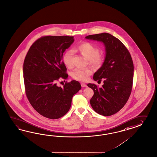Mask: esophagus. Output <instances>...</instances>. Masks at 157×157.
Instances as JSON below:
<instances>
[{"mask_svg": "<svg viewBox=\"0 0 157 157\" xmlns=\"http://www.w3.org/2000/svg\"><path fill=\"white\" fill-rule=\"evenodd\" d=\"M81 86L82 87H86L87 86L86 85V83H81Z\"/></svg>", "mask_w": 157, "mask_h": 157, "instance_id": "obj_1", "label": "esophagus"}]
</instances>
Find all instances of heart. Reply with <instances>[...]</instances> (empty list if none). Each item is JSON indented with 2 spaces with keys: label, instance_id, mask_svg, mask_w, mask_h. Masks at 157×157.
Masks as SVG:
<instances>
[{
  "label": "heart",
  "instance_id": "heart-1",
  "mask_svg": "<svg viewBox=\"0 0 157 157\" xmlns=\"http://www.w3.org/2000/svg\"><path fill=\"white\" fill-rule=\"evenodd\" d=\"M75 51L88 60L89 64L95 68H99L104 63V57L100 54V49L94 44L89 42H83L79 44L75 48ZM73 51L67 50L64 53L63 60L68 68L72 67V58ZM92 74L90 68H76L72 72L71 76L74 79L79 81H87Z\"/></svg>",
  "mask_w": 157,
  "mask_h": 157
}]
</instances>
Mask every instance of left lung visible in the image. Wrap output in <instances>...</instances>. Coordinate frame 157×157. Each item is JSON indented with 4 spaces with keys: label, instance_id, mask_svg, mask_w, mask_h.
<instances>
[{
    "label": "left lung",
    "instance_id": "8db88e82",
    "mask_svg": "<svg viewBox=\"0 0 157 157\" xmlns=\"http://www.w3.org/2000/svg\"><path fill=\"white\" fill-rule=\"evenodd\" d=\"M85 38L102 42L106 51L102 66L93 76L95 81H104V85L99 88L94 83L87 84L94 91L90 100L91 106L101 115H113L123 108L131 93L133 79L132 57L122 42L110 34H93Z\"/></svg>",
    "mask_w": 157,
    "mask_h": 157
}]
</instances>
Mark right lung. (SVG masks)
Segmentation results:
<instances>
[{"instance_id": "1", "label": "right lung", "mask_w": 157, "mask_h": 157, "mask_svg": "<svg viewBox=\"0 0 157 157\" xmlns=\"http://www.w3.org/2000/svg\"><path fill=\"white\" fill-rule=\"evenodd\" d=\"M74 41L73 36H47L38 38L29 49L24 63L25 92L29 102L38 113L51 119L66 114L73 95L81 89L76 81L57 85L66 79L63 53Z\"/></svg>"}]
</instances>
